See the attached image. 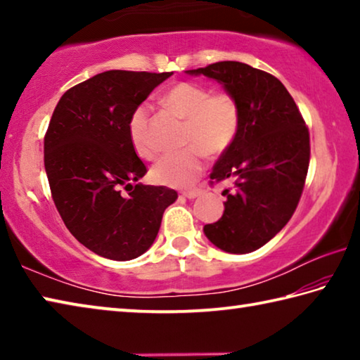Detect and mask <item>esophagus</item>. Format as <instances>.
<instances>
[{
	"label": "esophagus",
	"instance_id": "esophagus-1",
	"mask_svg": "<svg viewBox=\"0 0 360 360\" xmlns=\"http://www.w3.org/2000/svg\"><path fill=\"white\" fill-rule=\"evenodd\" d=\"M200 193H202V188H188V191L182 192V195H186L187 198H197Z\"/></svg>",
	"mask_w": 360,
	"mask_h": 360
}]
</instances>
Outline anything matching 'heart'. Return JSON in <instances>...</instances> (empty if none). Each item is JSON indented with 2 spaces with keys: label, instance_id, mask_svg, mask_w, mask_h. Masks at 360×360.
<instances>
[{
  "label": "heart",
  "instance_id": "1",
  "mask_svg": "<svg viewBox=\"0 0 360 360\" xmlns=\"http://www.w3.org/2000/svg\"><path fill=\"white\" fill-rule=\"evenodd\" d=\"M163 103L186 119L182 144L186 149L162 155L152 168L157 182L172 187H187L205 167V155L217 157L233 144L241 125V106L230 92L211 94L195 82H178L163 95ZM129 133L135 150L144 158L155 155L150 135V109L139 105L130 115Z\"/></svg>",
  "mask_w": 360,
  "mask_h": 360
}]
</instances>
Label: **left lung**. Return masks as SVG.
<instances>
[{"label":"left lung","mask_w":360,"mask_h":360,"mask_svg":"<svg viewBox=\"0 0 360 360\" xmlns=\"http://www.w3.org/2000/svg\"><path fill=\"white\" fill-rule=\"evenodd\" d=\"M186 72L214 79L240 101L238 135L210 176L216 182L231 179L233 191H224V214L203 231L225 252H252L281 231L297 208L309 165L308 127L288 89L270 72L240 62Z\"/></svg>","instance_id":"obj_1"}]
</instances>
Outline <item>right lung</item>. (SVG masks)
Instances as JSON below:
<instances>
[{
    "instance_id": "right-lung-1",
    "label": "right lung",
    "mask_w": 360,
    "mask_h": 360,
    "mask_svg": "<svg viewBox=\"0 0 360 360\" xmlns=\"http://www.w3.org/2000/svg\"><path fill=\"white\" fill-rule=\"evenodd\" d=\"M172 75L100 72L66 90L49 122L44 167L53 203L71 235L101 257L144 254L178 198L165 186H131L148 169L131 144L130 115Z\"/></svg>"
}]
</instances>
